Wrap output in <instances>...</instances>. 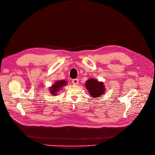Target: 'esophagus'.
<instances>
[{
	"label": "esophagus",
	"instance_id": "esophagus-1",
	"mask_svg": "<svg viewBox=\"0 0 155 155\" xmlns=\"http://www.w3.org/2000/svg\"><path fill=\"white\" fill-rule=\"evenodd\" d=\"M72 84H74V85H77V84H78V83H79V80H78V79H72Z\"/></svg>",
	"mask_w": 155,
	"mask_h": 155
}]
</instances>
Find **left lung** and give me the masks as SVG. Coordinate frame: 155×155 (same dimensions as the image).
Instances as JSON below:
<instances>
[{
  "mask_svg": "<svg viewBox=\"0 0 155 155\" xmlns=\"http://www.w3.org/2000/svg\"><path fill=\"white\" fill-rule=\"evenodd\" d=\"M86 89L89 91L91 97L97 98L104 94L105 88L103 82H100L97 79L90 78L85 84Z\"/></svg>",
  "mask_w": 155,
  "mask_h": 155,
  "instance_id": "1",
  "label": "left lung"
}]
</instances>
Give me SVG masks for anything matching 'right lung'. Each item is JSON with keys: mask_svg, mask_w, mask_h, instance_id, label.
Masks as SVG:
<instances>
[{"mask_svg": "<svg viewBox=\"0 0 155 155\" xmlns=\"http://www.w3.org/2000/svg\"><path fill=\"white\" fill-rule=\"evenodd\" d=\"M66 84H67V81H65L64 80L58 81L55 82L54 84L49 87V91H50V93L51 94L56 96L57 93L60 90L62 89V87Z\"/></svg>", "mask_w": 155, "mask_h": 155, "instance_id": "right-lung-1", "label": "right lung"}]
</instances>
